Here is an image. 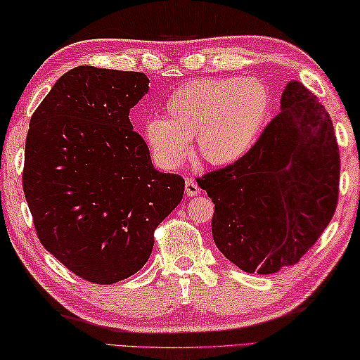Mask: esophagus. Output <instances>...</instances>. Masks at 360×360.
<instances>
[{"label":"esophagus","instance_id":"esophagus-1","mask_svg":"<svg viewBox=\"0 0 360 360\" xmlns=\"http://www.w3.org/2000/svg\"><path fill=\"white\" fill-rule=\"evenodd\" d=\"M185 193H186L188 198H193V196H196V194L201 193V190H199L198 184L193 179H186V181H185Z\"/></svg>","mask_w":360,"mask_h":360}]
</instances>
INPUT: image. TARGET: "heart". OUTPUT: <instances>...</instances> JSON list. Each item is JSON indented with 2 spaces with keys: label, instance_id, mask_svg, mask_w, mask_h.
<instances>
[{
  "label": "heart",
  "instance_id": "b5f03b06",
  "mask_svg": "<svg viewBox=\"0 0 360 360\" xmlns=\"http://www.w3.org/2000/svg\"><path fill=\"white\" fill-rule=\"evenodd\" d=\"M269 110L271 92L262 79H198L170 94L164 117L146 121L141 135L153 158L166 169L185 161L194 137L202 161L228 166L255 145Z\"/></svg>",
  "mask_w": 360,
  "mask_h": 360
}]
</instances>
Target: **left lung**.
Returning a JSON list of instances; mask_svg holds the SVG:
<instances>
[{
    "label": "left lung",
    "mask_w": 360,
    "mask_h": 360,
    "mask_svg": "<svg viewBox=\"0 0 360 360\" xmlns=\"http://www.w3.org/2000/svg\"><path fill=\"white\" fill-rule=\"evenodd\" d=\"M215 204L212 236L245 273L273 274L300 262L338 202L340 151L332 120L298 81L247 155L198 179Z\"/></svg>",
    "instance_id": "obj_1"
}]
</instances>
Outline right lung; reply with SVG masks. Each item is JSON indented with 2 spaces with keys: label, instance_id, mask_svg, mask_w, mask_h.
<instances>
[{
  "label": "right lung",
  "instance_id": "right-lung-1",
  "mask_svg": "<svg viewBox=\"0 0 360 360\" xmlns=\"http://www.w3.org/2000/svg\"><path fill=\"white\" fill-rule=\"evenodd\" d=\"M146 75L81 65L34 110L22 185L47 252L94 284H115L148 262L155 229L185 180L155 169L129 111Z\"/></svg>",
  "mask_w": 360,
  "mask_h": 360
}]
</instances>
